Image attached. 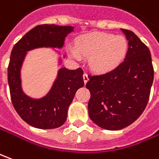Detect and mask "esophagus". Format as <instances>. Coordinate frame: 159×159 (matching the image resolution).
Segmentation results:
<instances>
[{"label":"esophagus","instance_id":"34e87169","mask_svg":"<svg viewBox=\"0 0 159 159\" xmlns=\"http://www.w3.org/2000/svg\"><path fill=\"white\" fill-rule=\"evenodd\" d=\"M88 80H89V76H88L87 73H84V84L87 83Z\"/></svg>","mask_w":159,"mask_h":159}]
</instances>
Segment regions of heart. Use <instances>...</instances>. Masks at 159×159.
I'll return each mask as SVG.
<instances>
[{
	"mask_svg": "<svg viewBox=\"0 0 159 159\" xmlns=\"http://www.w3.org/2000/svg\"><path fill=\"white\" fill-rule=\"evenodd\" d=\"M128 51V41L121 35L95 33L83 38L77 44V49H72L73 57L79 60L81 53L90 59L91 69L98 72L114 69L123 61Z\"/></svg>",
	"mask_w": 159,
	"mask_h": 159,
	"instance_id": "heart-1",
	"label": "heart"
}]
</instances>
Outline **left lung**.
<instances>
[{
	"label": "left lung",
	"instance_id": "8db88e82",
	"mask_svg": "<svg viewBox=\"0 0 159 159\" xmlns=\"http://www.w3.org/2000/svg\"><path fill=\"white\" fill-rule=\"evenodd\" d=\"M129 40L126 58L106 73L88 75L90 120L108 130L122 129L136 120L148 104L154 69L148 47L133 31L121 29Z\"/></svg>",
	"mask_w": 159,
	"mask_h": 159
}]
</instances>
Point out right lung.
<instances>
[{"mask_svg": "<svg viewBox=\"0 0 159 159\" xmlns=\"http://www.w3.org/2000/svg\"><path fill=\"white\" fill-rule=\"evenodd\" d=\"M71 26L40 25L28 31L13 47L8 67L10 98L15 110L25 122L37 129L59 128L67 120L69 105L76 90L84 85V70L60 69L52 90L41 99H32L21 88L20 69L26 52L36 47H61Z\"/></svg>", "mask_w": 159, "mask_h": 159, "instance_id": "add662e5", "label": "right lung"}]
</instances>
